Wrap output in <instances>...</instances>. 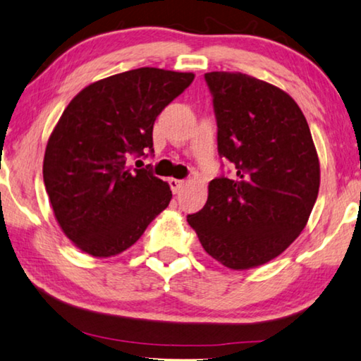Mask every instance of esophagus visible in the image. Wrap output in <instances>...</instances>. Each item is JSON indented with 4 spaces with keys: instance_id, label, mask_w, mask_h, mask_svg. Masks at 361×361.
<instances>
[{
    "instance_id": "obj_1",
    "label": "esophagus",
    "mask_w": 361,
    "mask_h": 361,
    "mask_svg": "<svg viewBox=\"0 0 361 361\" xmlns=\"http://www.w3.org/2000/svg\"><path fill=\"white\" fill-rule=\"evenodd\" d=\"M168 184L171 187V190H173V193H179L180 188L185 185V182L180 180V179H173V177H171V179L168 180Z\"/></svg>"
}]
</instances>
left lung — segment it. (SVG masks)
<instances>
[{
    "label": "left lung",
    "instance_id": "1",
    "mask_svg": "<svg viewBox=\"0 0 361 361\" xmlns=\"http://www.w3.org/2000/svg\"><path fill=\"white\" fill-rule=\"evenodd\" d=\"M204 81L217 152L233 169L209 182L208 202L187 221L204 251L233 270L271 261L302 232L320 187V163L302 111L285 91L245 73Z\"/></svg>",
    "mask_w": 361,
    "mask_h": 361
}]
</instances>
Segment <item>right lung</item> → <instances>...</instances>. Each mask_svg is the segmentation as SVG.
<instances>
[{"instance_id":"right-lung-1","label":"right lung","mask_w":361,"mask_h":361,"mask_svg":"<svg viewBox=\"0 0 361 361\" xmlns=\"http://www.w3.org/2000/svg\"><path fill=\"white\" fill-rule=\"evenodd\" d=\"M195 78L161 68H135L92 82L72 99L47 140L43 179L56 219L94 257L133 246L166 209L173 193L150 164L153 125Z\"/></svg>"}]
</instances>
